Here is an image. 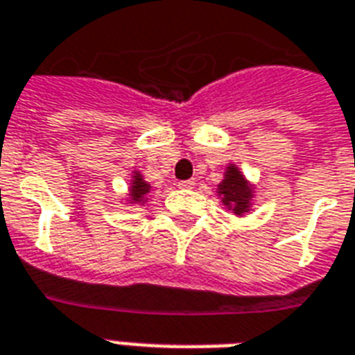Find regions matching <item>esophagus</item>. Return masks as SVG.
<instances>
[{
  "label": "esophagus",
  "instance_id": "obj_1",
  "mask_svg": "<svg viewBox=\"0 0 355 355\" xmlns=\"http://www.w3.org/2000/svg\"><path fill=\"white\" fill-rule=\"evenodd\" d=\"M178 187L183 189V191H189V189H194V181H191V180L180 181V183H178Z\"/></svg>",
  "mask_w": 355,
  "mask_h": 355
}]
</instances>
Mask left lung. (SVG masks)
Here are the masks:
<instances>
[{
	"mask_svg": "<svg viewBox=\"0 0 355 355\" xmlns=\"http://www.w3.org/2000/svg\"><path fill=\"white\" fill-rule=\"evenodd\" d=\"M218 194L223 198V204L234 209V213L241 215V213L249 211L250 187L236 166H228L225 181L218 185Z\"/></svg>",
	"mask_w": 355,
	"mask_h": 355,
	"instance_id": "left-lung-1",
	"label": "left lung"
}]
</instances>
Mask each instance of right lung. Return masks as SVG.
Wrapping results in <instances>:
<instances>
[{"mask_svg": "<svg viewBox=\"0 0 355 355\" xmlns=\"http://www.w3.org/2000/svg\"><path fill=\"white\" fill-rule=\"evenodd\" d=\"M149 193V185L140 178V175H135V181H132V189H130V198L135 202H142V198Z\"/></svg>", "mask_w": 355, "mask_h": 355, "instance_id": "1", "label": "right lung"}]
</instances>
